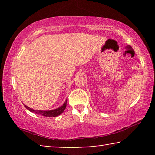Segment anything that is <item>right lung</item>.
<instances>
[{
	"instance_id": "add662e5",
	"label": "right lung",
	"mask_w": 155,
	"mask_h": 155,
	"mask_svg": "<svg viewBox=\"0 0 155 155\" xmlns=\"http://www.w3.org/2000/svg\"><path fill=\"white\" fill-rule=\"evenodd\" d=\"M66 104H67V99L66 101H65V103L63 104V105L58 107V108H57L55 109H53V110H50V111H41V110H34L33 109L30 108V107H28L27 106H26L25 104V107L27 108L28 111H30L33 113H35V114H38L40 115H43V116H45V117H56V116H58V115H61L63 112L64 111V110L65 109V107H66Z\"/></svg>"
}]
</instances>
